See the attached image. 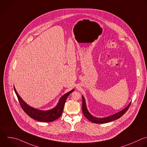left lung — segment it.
<instances>
[{
	"label": "left lung",
	"instance_id": "8db88e82",
	"mask_svg": "<svg viewBox=\"0 0 147 147\" xmlns=\"http://www.w3.org/2000/svg\"><path fill=\"white\" fill-rule=\"evenodd\" d=\"M82 113L84 115L90 122L94 123H108L110 122L111 121L116 120L118 118H119L120 117H121L128 110V109L129 108L131 103H130L124 109H123L122 110L120 111L119 112L114 114L113 115H111L109 117H104V118H97V117H95L94 116H93L91 114L89 113V112L88 111L87 107H86V102L85 100V98L84 96H82Z\"/></svg>",
	"mask_w": 147,
	"mask_h": 147
}]
</instances>
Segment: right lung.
<instances>
[{
	"instance_id": "obj_1",
	"label": "right lung",
	"mask_w": 147,
	"mask_h": 147,
	"mask_svg": "<svg viewBox=\"0 0 147 147\" xmlns=\"http://www.w3.org/2000/svg\"><path fill=\"white\" fill-rule=\"evenodd\" d=\"M14 88L15 93L18 97L20 104L25 113L32 118L42 122H51L59 118L62 114L65 102L67 98V97L71 92L74 90V89H73L69 91V92L65 93L62 96H61L57 105L54 108L51 110L44 111L38 110L29 106L23 100V99L18 94L14 86Z\"/></svg>"
}]
</instances>
